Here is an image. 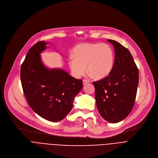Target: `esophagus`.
Wrapping results in <instances>:
<instances>
[{"mask_svg": "<svg viewBox=\"0 0 158 158\" xmlns=\"http://www.w3.org/2000/svg\"><path fill=\"white\" fill-rule=\"evenodd\" d=\"M82 82H83V85H85V84H86L87 83H89V81L88 80L83 79V81H82Z\"/></svg>", "mask_w": 158, "mask_h": 158, "instance_id": "obj_1", "label": "esophagus"}]
</instances>
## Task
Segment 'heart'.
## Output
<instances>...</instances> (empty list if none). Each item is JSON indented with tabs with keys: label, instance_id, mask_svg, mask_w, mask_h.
<instances>
[{
	"label": "heart",
	"instance_id": "1",
	"mask_svg": "<svg viewBox=\"0 0 158 158\" xmlns=\"http://www.w3.org/2000/svg\"><path fill=\"white\" fill-rule=\"evenodd\" d=\"M69 65L73 75L80 77L86 71L96 79L108 76L114 66V56L111 48L106 44H82L73 51Z\"/></svg>",
	"mask_w": 158,
	"mask_h": 158
}]
</instances>
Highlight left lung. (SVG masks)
<instances>
[{"mask_svg":"<svg viewBox=\"0 0 158 158\" xmlns=\"http://www.w3.org/2000/svg\"><path fill=\"white\" fill-rule=\"evenodd\" d=\"M114 48L113 68L104 79L94 82L98 109L107 121L116 123L131 112L139 83V71L129 50L116 40H107Z\"/></svg>","mask_w":158,"mask_h":158,"instance_id":"1","label":"left lung"}]
</instances>
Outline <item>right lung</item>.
Instances as JSON below:
<instances>
[{
	"label": "right lung",
	"instance_id": "right-lung-1",
	"mask_svg": "<svg viewBox=\"0 0 158 158\" xmlns=\"http://www.w3.org/2000/svg\"><path fill=\"white\" fill-rule=\"evenodd\" d=\"M47 42L40 41L29 49L20 68L24 96L31 109L51 122L62 120L73 108V100L82 87V80L60 69H48L40 54Z\"/></svg>",
	"mask_w": 158,
	"mask_h": 158
}]
</instances>
